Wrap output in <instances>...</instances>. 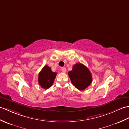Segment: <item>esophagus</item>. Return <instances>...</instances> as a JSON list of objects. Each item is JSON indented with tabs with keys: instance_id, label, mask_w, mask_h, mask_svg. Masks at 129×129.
Segmentation results:
<instances>
[{
	"instance_id": "34e87169",
	"label": "esophagus",
	"mask_w": 129,
	"mask_h": 129,
	"mask_svg": "<svg viewBox=\"0 0 129 129\" xmlns=\"http://www.w3.org/2000/svg\"><path fill=\"white\" fill-rule=\"evenodd\" d=\"M61 71L62 72V73H66V72H67V69H66V68H61Z\"/></svg>"
}]
</instances>
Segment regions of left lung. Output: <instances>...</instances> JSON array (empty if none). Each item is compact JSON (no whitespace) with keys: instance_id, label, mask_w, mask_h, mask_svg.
<instances>
[{"instance_id":"8db88e82","label":"left lung","mask_w":129,"mask_h":129,"mask_svg":"<svg viewBox=\"0 0 129 129\" xmlns=\"http://www.w3.org/2000/svg\"><path fill=\"white\" fill-rule=\"evenodd\" d=\"M68 75L73 85L80 91L84 90L92 82L91 72L81 63L74 65L73 70L69 72Z\"/></svg>"}]
</instances>
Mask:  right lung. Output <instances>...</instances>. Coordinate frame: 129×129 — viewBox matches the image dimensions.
Returning <instances> with one entry per match:
<instances>
[{
    "instance_id": "add662e5",
    "label": "right lung",
    "mask_w": 129,
    "mask_h": 129,
    "mask_svg": "<svg viewBox=\"0 0 129 129\" xmlns=\"http://www.w3.org/2000/svg\"><path fill=\"white\" fill-rule=\"evenodd\" d=\"M56 73L53 72L48 65H45L39 73L38 81L39 85L44 89H48L52 86Z\"/></svg>"
}]
</instances>
